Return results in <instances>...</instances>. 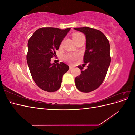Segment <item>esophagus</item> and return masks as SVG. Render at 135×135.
<instances>
[{
	"mask_svg": "<svg viewBox=\"0 0 135 135\" xmlns=\"http://www.w3.org/2000/svg\"><path fill=\"white\" fill-rule=\"evenodd\" d=\"M69 69H70V70H71V69H73V66H69Z\"/></svg>",
	"mask_w": 135,
	"mask_h": 135,
	"instance_id": "esophagus-1",
	"label": "esophagus"
}]
</instances>
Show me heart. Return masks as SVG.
I'll use <instances>...</instances> for the list:
<instances>
[{
  "label": "heart",
  "mask_w": 135,
  "mask_h": 135,
  "mask_svg": "<svg viewBox=\"0 0 135 135\" xmlns=\"http://www.w3.org/2000/svg\"><path fill=\"white\" fill-rule=\"evenodd\" d=\"M84 35L80 33V32H75L73 34V38L74 39V41L75 42L77 39H78L79 38H80L81 36H83ZM65 59L68 60V61H72L74 60H75L76 57L77 56H72V55H68L64 56Z\"/></svg>",
  "instance_id": "obj_1"
}]
</instances>
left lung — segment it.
<instances>
[{"mask_svg":"<svg viewBox=\"0 0 135 135\" xmlns=\"http://www.w3.org/2000/svg\"><path fill=\"white\" fill-rule=\"evenodd\" d=\"M74 29L85 35L86 50L83 60L84 65H88L84 70L80 65L78 66L81 74L75 78V85L80 92H90L100 86L107 75L111 62L109 42L99 30L88 27Z\"/></svg>","mask_w":135,"mask_h":135,"instance_id":"left-lung-1","label":"left lung"}]
</instances>
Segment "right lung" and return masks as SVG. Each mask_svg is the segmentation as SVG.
Masks as SVG:
<instances>
[{"instance_id": "1", "label": "right lung", "mask_w": 135, "mask_h": 135, "mask_svg": "<svg viewBox=\"0 0 135 135\" xmlns=\"http://www.w3.org/2000/svg\"><path fill=\"white\" fill-rule=\"evenodd\" d=\"M71 29L43 27L36 30L27 43V62L32 79L42 90L52 92L61 85L62 76L69 67L61 62L51 63L64 38Z\"/></svg>"}]
</instances>
